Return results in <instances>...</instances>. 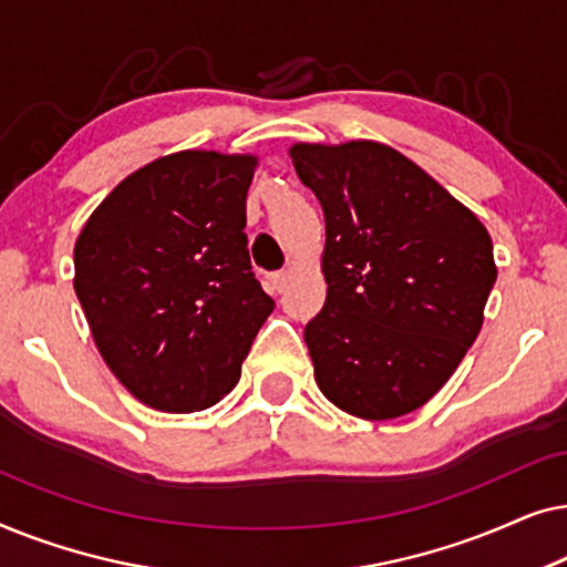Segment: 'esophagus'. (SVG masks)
Returning <instances> with one entry per match:
<instances>
[{"label": "esophagus", "instance_id": "1", "mask_svg": "<svg viewBox=\"0 0 567 567\" xmlns=\"http://www.w3.org/2000/svg\"><path fill=\"white\" fill-rule=\"evenodd\" d=\"M286 281H289V274H286V270H276V274L268 276V286L274 291H284Z\"/></svg>", "mask_w": 567, "mask_h": 567}]
</instances>
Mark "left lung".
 <instances>
[{"label":"left lung","instance_id":"obj_1","mask_svg":"<svg viewBox=\"0 0 567 567\" xmlns=\"http://www.w3.org/2000/svg\"><path fill=\"white\" fill-rule=\"evenodd\" d=\"M324 214V307L305 340L324 398L363 421L425 405L483 328L498 276L483 221L379 142L293 144Z\"/></svg>","mask_w":567,"mask_h":567}]
</instances>
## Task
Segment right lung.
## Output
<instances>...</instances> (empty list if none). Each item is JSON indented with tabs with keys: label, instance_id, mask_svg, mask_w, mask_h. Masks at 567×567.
<instances>
[{
	"label": "right lung",
	"instance_id": "obj_1",
	"mask_svg": "<svg viewBox=\"0 0 567 567\" xmlns=\"http://www.w3.org/2000/svg\"><path fill=\"white\" fill-rule=\"evenodd\" d=\"M258 157L185 150L107 193L74 245V291L107 369L144 405L212 408L274 312L250 266Z\"/></svg>",
	"mask_w": 567,
	"mask_h": 567
}]
</instances>
